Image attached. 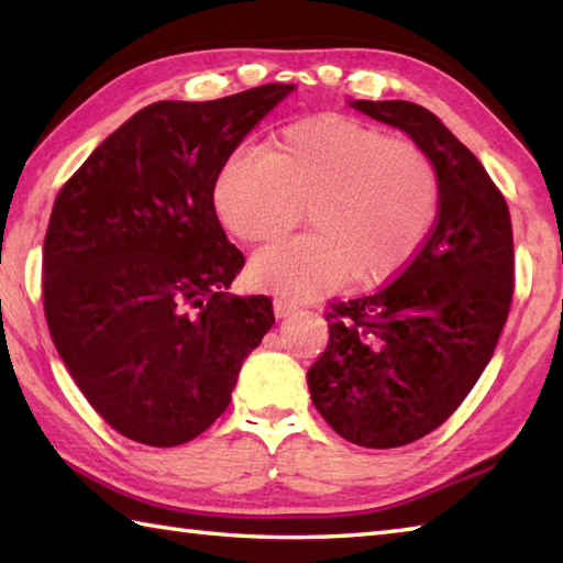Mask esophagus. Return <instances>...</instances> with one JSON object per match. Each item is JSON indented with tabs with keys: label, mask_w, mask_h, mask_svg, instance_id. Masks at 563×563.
I'll return each instance as SVG.
<instances>
[{
	"label": "esophagus",
	"mask_w": 563,
	"mask_h": 563,
	"mask_svg": "<svg viewBox=\"0 0 563 563\" xmlns=\"http://www.w3.org/2000/svg\"><path fill=\"white\" fill-rule=\"evenodd\" d=\"M273 310H275V314H278V317H288V314H292L295 310H298V302L288 300V298H275Z\"/></svg>",
	"instance_id": "esophagus-1"
}]
</instances>
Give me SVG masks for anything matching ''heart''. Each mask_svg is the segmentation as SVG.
Segmentation results:
<instances>
[{"label": "heart", "instance_id": "obj_1", "mask_svg": "<svg viewBox=\"0 0 563 563\" xmlns=\"http://www.w3.org/2000/svg\"><path fill=\"white\" fill-rule=\"evenodd\" d=\"M233 236L265 243L292 231L308 209V236L278 241L253 258L268 290L298 298L352 278L384 280L413 258L433 227L438 172L411 140L346 118L283 130L275 152H231L213 187Z\"/></svg>", "mask_w": 563, "mask_h": 563}]
</instances>
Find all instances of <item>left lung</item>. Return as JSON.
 <instances>
[{
    "label": "left lung",
    "mask_w": 563,
    "mask_h": 563,
    "mask_svg": "<svg viewBox=\"0 0 563 563\" xmlns=\"http://www.w3.org/2000/svg\"><path fill=\"white\" fill-rule=\"evenodd\" d=\"M352 108L408 132L431 157L438 213L391 283L330 302V342L308 386L344 441L398 448L443 426L493 360L515 292L512 221L479 159L431 110L408 100Z\"/></svg>",
    "instance_id": "left-lung-1"
}]
</instances>
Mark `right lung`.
<instances>
[{
    "instance_id": "right-lung-1",
    "label": "right lung",
    "mask_w": 563,
    "mask_h": 563,
    "mask_svg": "<svg viewBox=\"0 0 563 563\" xmlns=\"http://www.w3.org/2000/svg\"><path fill=\"white\" fill-rule=\"evenodd\" d=\"M292 90L159 100L58 191L41 278L51 340L88 404L130 441L175 448L207 431L275 322L271 298L227 292L246 258L221 229L213 187Z\"/></svg>"
}]
</instances>
